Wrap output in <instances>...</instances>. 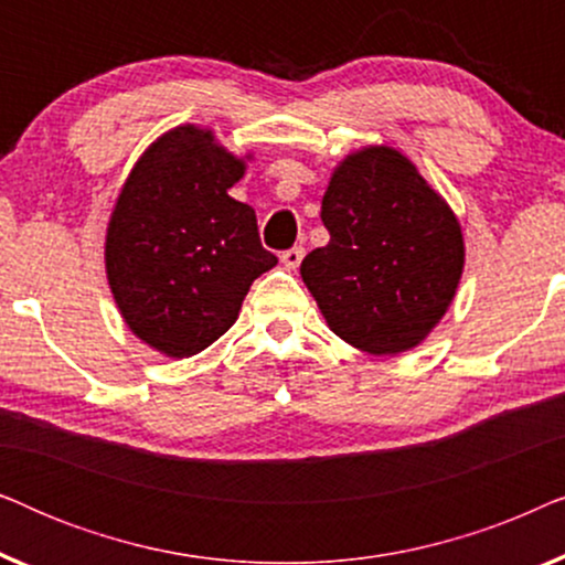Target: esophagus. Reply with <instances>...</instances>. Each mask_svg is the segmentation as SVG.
<instances>
[{"label": "esophagus", "mask_w": 565, "mask_h": 565, "mask_svg": "<svg viewBox=\"0 0 565 565\" xmlns=\"http://www.w3.org/2000/svg\"><path fill=\"white\" fill-rule=\"evenodd\" d=\"M303 257H306V249L303 246H292V249H288V252H282V265H285V269H298V265L300 262H303Z\"/></svg>", "instance_id": "1"}]
</instances>
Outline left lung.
Wrapping results in <instances>:
<instances>
[{"label": "left lung", "instance_id": "obj_1", "mask_svg": "<svg viewBox=\"0 0 565 565\" xmlns=\"http://www.w3.org/2000/svg\"><path fill=\"white\" fill-rule=\"evenodd\" d=\"M321 221L331 238L300 262V277L329 329L375 358L419 347L466 267L447 200L398 149L370 143L334 167Z\"/></svg>", "mask_w": 565, "mask_h": 565}]
</instances>
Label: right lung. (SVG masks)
I'll return each instance as SVG.
<instances>
[{
    "label": "right lung",
    "mask_w": 565,
    "mask_h": 565,
    "mask_svg": "<svg viewBox=\"0 0 565 565\" xmlns=\"http://www.w3.org/2000/svg\"><path fill=\"white\" fill-rule=\"evenodd\" d=\"M236 157L211 128H169L130 169L105 231V275L126 327L164 358L203 352L238 319L252 282L277 265L257 215L228 190Z\"/></svg>",
    "instance_id": "obj_1"
}]
</instances>
